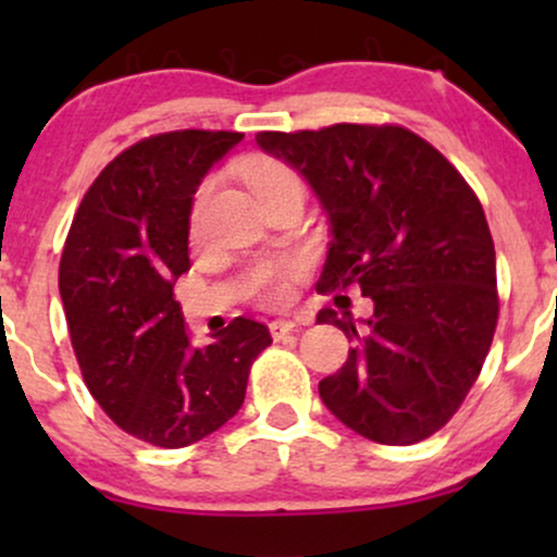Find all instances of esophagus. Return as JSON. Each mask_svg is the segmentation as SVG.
<instances>
[{
  "instance_id": "1",
  "label": "esophagus",
  "mask_w": 557,
  "mask_h": 557,
  "mask_svg": "<svg viewBox=\"0 0 557 557\" xmlns=\"http://www.w3.org/2000/svg\"><path fill=\"white\" fill-rule=\"evenodd\" d=\"M300 322H293V319H274L270 324V332L274 341H283L285 335H290V332H298Z\"/></svg>"
}]
</instances>
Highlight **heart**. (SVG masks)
Returning <instances> with one entry per match:
<instances>
[{"label":"heart","instance_id":"heart-1","mask_svg":"<svg viewBox=\"0 0 557 557\" xmlns=\"http://www.w3.org/2000/svg\"><path fill=\"white\" fill-rule=\"evenodd\" d=\"M246 177L251 183V188L257 190V196L267 194V190L277 188V185L296 183V175L280 164L277 159L270 157H253L246 162ZM209 194H212V183H203L196 190L194 207H190V230L198 233L203 222V212H207ZM300 270L298 259H277V261H264L259 264L251 274V290L264 306H283L290 298V283Z\"/></svg>","mask_w":557,"mask_h":557}]
</instances>
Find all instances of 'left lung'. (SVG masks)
<instances>
[{
	"instance_id": "left-lung-1",
	"label": "left lung",
	"mask_w": 557,
	"mask_h": 557,
	"mask_svg": "<svg viewBox=\"0 0 557 557\" xmlns=\"http://www.w3.org/2000/svg\"><path fill=\"white\" fill-rule=\"evenodd\" d=\"M311 185L330 220L317 290L359 285L367 319L319 311L354 348L319 398L348 430L413 445L450 421L487 359L497 324L495 243L461 172L400 125L341 123L257 133Z\"/></svg>"
}]
</instances>
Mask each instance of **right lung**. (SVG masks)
I'll list each match as a JSON object with an SVG mask.
<instances>
[{
    "mask_svg": "<svg viewBox=\"0 0 557 557\" xmlns=\"http://www.w3.org/2000/svg\"><path fill=\"white\" fill-rule=\"evenodd\" d=\"M243 133L172 131L114 157L83 196L60 261V296L88 393L120 430L185 447L227 424L270 330L235 317L190 343L172 285L188 272L194 194Z\"/></svg>",
    "mask_w": 557,
    "mask_h": 557,
    "instance_id": "right-lung-1",
    "label": "right lung"
}]
</instances>
